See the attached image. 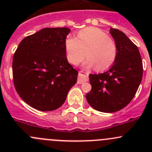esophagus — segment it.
I'll return each mask as SVG.
<instances>
[{"label":"esophagus","instance_id":"34e87169","mask_svg":"<svg viewBox=\"0 0 152 152\" xmlns=\"http://www.w3.org/2000/svg\"><path fill=\"white\" fill-rule=\"evenodd\" d=\"M87 81H88V75H87V73H86L85 72H83V71H79L77 83L82 84L84 83V82H87Z\"/></svg>","mask_w":152,"mask_h":152}]
</instances>
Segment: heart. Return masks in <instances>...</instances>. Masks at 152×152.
<instances>
[{
	"label": "heart",
	"instance_id": "heart-1",
	"mask_svg": "<svg viewBox=\"0 0 152 152\" xmlns=\"http://www.w3.org/2000/svg\"><path fill=\"white\" fill-rule=\"evenodd\" d=\"M68 62L76 65L85 58V68L96 67V70H107L113 65L117 57L118 48L111 37L102 29L87 27L79 31L76 38L68 37L65 41Z\"/></svg>",
	"mask_w": 152,
	"mask_h": 152
}]
</instances>
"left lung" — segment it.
Wrapping results in <instances>:
<instances>
[{
	"mask_svg": "<svg viewBox=\"0 0 152 152\" xmlns=\"http://www.w3.org/2000/svg\"><path fill=\"white\" fill-rule=\"evenodd\" d=\"M110 33L117 45V57L107 71L90 74L92 89L86 99L95 110L111 113L133 99L142 80V63L137 47L124 32L111 28Z\"/></svg>",
	"mask_w": 152,
	"mask_h": 152,
	"instance_id": "8db88e82",
	"label": "left lung"
}]
</instances>
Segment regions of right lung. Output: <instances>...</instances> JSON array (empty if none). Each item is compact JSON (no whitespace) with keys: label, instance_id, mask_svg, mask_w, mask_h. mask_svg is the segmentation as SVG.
Listing matches in <instances>:
<instances>
[{"label":"right lung","instance_id":"right-lung-1","mask_svg":"<svg viewBox=\"0 0 152 152\" xmlns=\"http://www.w3.org/2000/svg\"><path fill=\"white\" fill-rule=\"evenodd\" d=\"M70 29L45 28L24 38L12 61L15 89L29 106L52 111L64 104L77 81L78 71L67 62L65 41Z\"/></svg>","mask_w":152,"mask_h":152}]
</instances>
